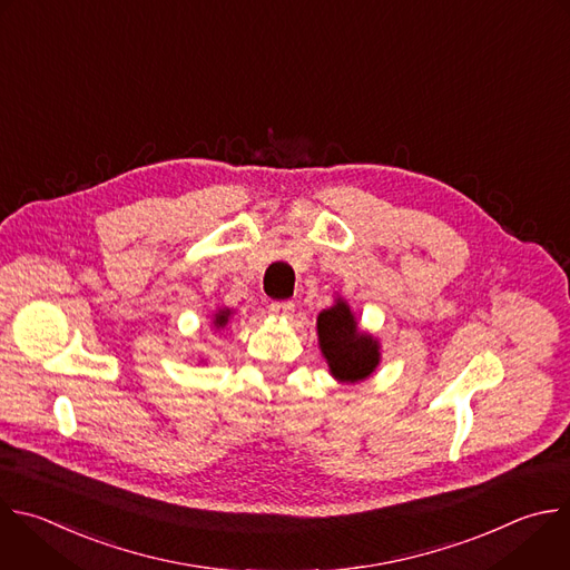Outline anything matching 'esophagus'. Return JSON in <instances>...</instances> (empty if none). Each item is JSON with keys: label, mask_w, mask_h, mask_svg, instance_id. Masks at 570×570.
<instances>
[{"label": "esophagus", "mask_w": 570, "mask_h": 570, "mask_svg": "<svg viewBox=\"0 0 570 570\" xmlns=\"http://www.w3.org/2000/svg\"><path fill=\"white\" fill-rule=\"evenodd\" d=\"M293 308H295L293 302H273V304L268 306L271 315H275V317H288V315L293 313Z\"/></svg>", "instance_id": "1"}]
</instances>
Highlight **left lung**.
<instances>
[{
	"instance_id": "obj_1",
	"label": "left lung",
	"mask_w": 570,
	"mask_h": 570,
	"mask_svg": "<svg viewBox=\"0 0 570 570\" xmlns=\"http://www.w3.org/2000/svg\"><path fill=\"white\" fill-rule=\"evenodd\" d=\"M317 344L328 373L342 385L366 381L383 360L381 340L357 326L355 313L340 295L317 315Z\"/></svg>"
}]
</instances>
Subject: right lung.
I'll return each instance as SVG.
<instances>
[{
	"label": "right lung",
	"instance_id": "1",
	"mask_svg": "<svg viewBox=\"0 0 570 570\" xmlns=\"http://www.w3.org/2000/svg\"><path fill=\"white\" fill-rule=\"evenodd\" d=\"M230 317H233V308L222 306V308H217V311L213 313V326H215L217 331H222V328H226V326L230 324Z\"/></svg>",
	"mask_w": 570,
	"mask_h": 570
}]
</instances>
